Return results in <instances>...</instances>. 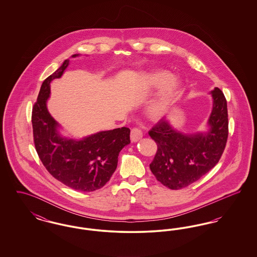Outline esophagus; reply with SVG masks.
<instances>
[{"label":"esophagus","instance_id":"1","mask_svg":"<svg viewBox=\"0 0 257 257\" xmlns=\"http://www.w3.org/2000/svg\"><path fill=\"white\" fill-rule=\"evenodd\" d=\"M131 141L132 142H138L139 140H141L143 138V132L141 129L139 128H133L131 130Z\"/></svg>","mask_w":257,"mask_h":257}]
</instances>
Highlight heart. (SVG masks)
<instances>
[{"label": "heart", "instance_id": "obj_1", "mask_svg": "<svg viewBox=\"0 0 257 257\" xmlns=\"http://www.w3.org/2000/svg\"><path fill=\"white\" fill-rule=\"evenodd\" d=\"M147 88L159 91L150 98L145 106L147 115L152 119H159L171 108L179 94L180 82L172 78V75L166 70H157L147 74L146 77Z\"/></svg>", "mask_w": 257, "mask_h": 257}]
</instances>
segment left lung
I'll list each match as a JSON object with an SVG mask.
<instances>
[{
    "mask_svg": "<svg viewBox=\"0 0 257 257\" xmlns=\"http://www.w3.org/2000/svg\"><path fill=\"white\" fill-rule=\"evenodd\" d=\"M213 109L207 133L182 134L164 117L148 135L157 144L150 170L156 179L171 190L191 185L212 170L220 161L228 137L227 104L222 91H211Z\"/></svg>",
    "mask_w": 257,
    "mask_h": 257,
    "instance_id": "obj_1",
    "label": "left lung"
}]
</instances>
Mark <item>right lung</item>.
Segmentation results:
<instances>
[{
	"mask_svg": "<svg viewBox=\"0 0 257 257\" xmlns=\"http://www.w3.org/2000/svg\"><path fill=\"white\" fill-rule=\"evenodd\" d=\"M68 64L69 60H65L42 83L32 112L34 142L39 159L53 177L76 191L93 192L110 180L120 150L130 144V129L101 131L82 140L61 137L60 125L50 114L46 103L50 83L61 78Z\"/></svg>",
	"mask_w": 257,
	"mask_h": 257,
	"instance_id": "1",
	"label": "right lung"
}]
</instances>
